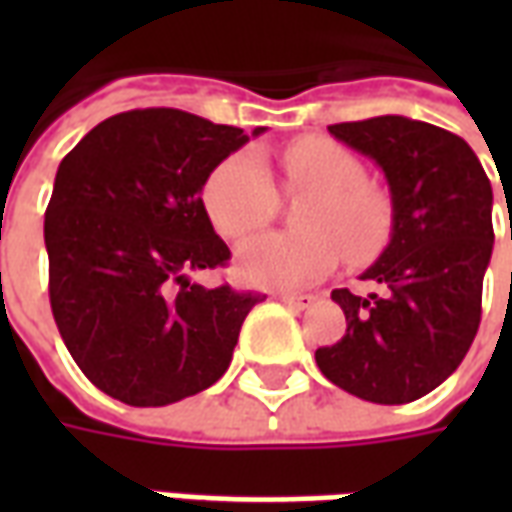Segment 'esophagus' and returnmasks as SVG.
<instances>
[{
    "label": "esophagus",
    "instance_id": "esophagus-1",
    "mask_svg": "<svg viewBox=\"0 0 512 512\" xmlns=\"http://www.w3.org/2000/svg\"><path fill=\"white\" fill-rule=\"evenodd\" d=\"M277 299L282 301V304L293 307V310H307L312 301H315V296H312V293H277Z\"/></svg>",
    "mask_w": 512,
    "mask_h": 512
}]
</instances>
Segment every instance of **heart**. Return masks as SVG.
Returning <instances> with one entry per match:
<instances>
[{"label":"heart","instance_id":"heart-1","mask_svg":"<svg viewBox=\"0 0 512 512\" xmlns=\"http://www.w3.org/2000/svg\"><path fill=\"white\" fill-rule=\"evenodd\" d=\"M290 194L312 191L299 213L304 233H266L238 249L235 271L257 288H301L326 277L340 255L370 260L392 233L384 194L367 186L365 164L337 142L307 136L285 150ZM205 211L224 238H246L266 227L279 208V191L266 158L241 150L219 167L202 191Z\"/></svg>","mask_w":512,"mask_h":512}]
</instances>
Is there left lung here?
Returning a JSON list of instances; mask_svg holds the SVG:
<instances>
[{"mask_svg":"<svg viewBox=\"0 0 512 512\" xmlns=\"http://www.w3.org/2000/svg\"><path fill=\"white\" fill-rule=\"evenodd\" d=\"M329 134L381 167L392 235L359 277L373 293L332 290L348 329L340 343L318 348L315 362L362 400L411 403L455 373L480 326L494 249L491 180L461 136L422 120L370 117Z\"/></svg>","mask_w":512,"mask_h":512,"instance_id":"obj_1","label":"left lung"}]
</instances>
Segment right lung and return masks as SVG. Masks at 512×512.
I'll return each mask as SVG.
<instances>
[{"label":"right lung","instance_id":"obj_1","mask_svg":"<svg viewBox=\"0 0 512 512\" xmlns=\"http://www.w3.org/2000/svg\"><path fill=\"white\" fill-rule=\"evenodd\" d=\"M263 131L134 109L60 161L43 224L51 312L73 362L109 397L169 406L230 367L241 323L266 296L208 290L189 274L230 260L202 186Z\"/></svg>","mask_w":512,"mask_h":512}]
</instances>
